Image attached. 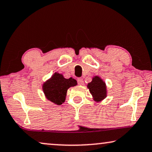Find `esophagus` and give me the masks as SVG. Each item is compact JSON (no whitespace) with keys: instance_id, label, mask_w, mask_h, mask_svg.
I'll return each instance as SVG.
<instances>
[{"instance_id":"34e87169","label":"esophagus","mask_w":152,"mask_h":152,"mask_svg":"<svg viewBox=\"0 0 152 152\" xmlns=\"http://www.w3.org/2000/svg\"><path fill=\"white\" fill-rule=\"evenodd\" d=\"M77 83L79 85H83L84 84V80L82 78H78L77 79Z\"/></svg>"}]
</instances>
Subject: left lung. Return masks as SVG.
<instances>
[{
	"instance_id": "left-lung-1",
	"label": "left lung",
	"mask_w": 152,
	"mask_h": 152,
	"mask_svg": "<svg viewBox=\"0 0 152 152\" xmlns=\"http://www.w3.org/2000/svg\"><path fill=\"white\" fill-rule=\"evenodd\" d=\"M87 87L95 101L100 102L107 97L106 84L99 77L95 76L91 82L87 85Z\"/></svg>"
}]
</instances>
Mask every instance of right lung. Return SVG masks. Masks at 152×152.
Instances as JSON below:
<instances>
[{
    "mask_svg": "<svg viewBox=\"0 0 152 152\" xmlns=\"http://www.w3.org/2000/svg\"><path fill=\"white\" fill-rule=\"evenodd\" d=\"M77 84L75 79H66L63 75L55 72L43 84V91L46 98L56 104L61 105L65 102L66 93L70 87Z\"/></svg>",
    "mask_w": 152,
    "mask_h": 152,
    "instance_id": "1",
    "label": "right lung"
}]
</instances>
